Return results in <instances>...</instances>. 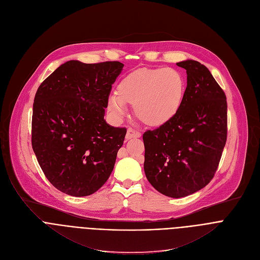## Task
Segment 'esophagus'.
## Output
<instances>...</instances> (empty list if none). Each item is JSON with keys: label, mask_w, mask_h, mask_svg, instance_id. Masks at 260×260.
Returning a JSON list of instances; mask_svg holds the SVG:
<instances>
[{"label": "esophagus", "mask_w": 260, "mask_h": 260, "mask_svg": "<svg viewBox=\"0 0 260 260\" xmlns=\"http://www.w3.org/2000/svg\"><path fill=\"white\" fill-rule=\"evenodd\" d=\"M140 137H141V133H140V132H138V131L132 128V127L127 128L126 136H125V138H126L127 140L133 139V138H140Z\"/></svg>", "instance_id": "34e87169"}]
</instances>
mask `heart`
Listing matches in <instances>:
<instances>
[{"mask_svg": "<svg viewBox=\"0 0 260 260\" xmlns=\"http://www.w3.org/2000/svg\"><path fill=\"white\" fill-rule=\"evenodd\" d=\"M186 92L183 74L172 68H140L121 78L116 96L108 100L109 111L117 118L126 114V105L142 123L158 127L180 111Z\"/></svg>", "mask_w": 260, "mask_h": 260, "instance_id": "obj_1", "label": "heart"}]
</instances>
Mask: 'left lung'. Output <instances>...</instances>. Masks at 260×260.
Masks as SVG:
<instances>
[{
  "instance_id": "obj_1",
  "label": "left lung",
  "mask_w": 260,
  "mask_h": 260,
  "mask_svg": "<svg viewBox=\"0 0 260 260\" xmlns=\"http://www.w3.org/2000/svg\"><path fill=\"white\" fill-rule=\"evenodd\" d=\"M177 66L187 73L182 107L166 124L143 134L144 172L169 198H184L214 177L227 141V99L210 71L197 60Z\"/></svg>"
}]
</instances>
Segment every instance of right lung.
<instances>
[{
  "instance_id": "1",
  "label": "right lung",
  "mask_w": 260,
  "mask_h": 260,
  "mask_svg": "<svg viewBox=\"0 0 260 260\" xmlns=\"http://www.w3.org/2000/svg\"><path fill=\"white\" fill-rule=\"evenodd\" d=\"M123 66L69 60L39 86L32 148L46 178L66 194H93L112 174L126 128L108 124L105 113Z\"/></svg>"
}]
</instances>
